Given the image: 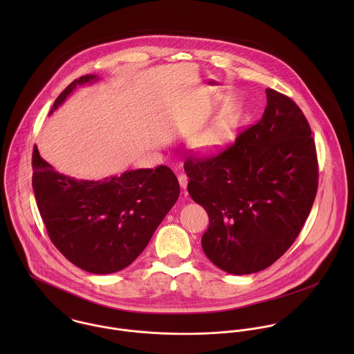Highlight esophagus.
<instances>
[{"mask_svg":"<svg viewBox=\"0 0 354 354\" xmlns=\"http://www.w3.org/2000/svg\"><path fill=\"white\" fill-rule=\"evenodd\" d=\"M178 183H180L183 189H187V187H188V177L185 174H180L178 176Z\"/></svg>","mask_w":354,"mask_h":354,"instance_id":"obj_1","label":"esophagus"}]
</instances>
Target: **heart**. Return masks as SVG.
<instances>
[{
  "instance_id": "obj_1",
  "label": "heart",
  "mask_w": 354,
  "mask_h": 354,
  "mask_svg": "<svg viewBox=\"0 0 354 354\" xmlns=\"http://www.w3.org/2000/svg\"><path fill=\"white\" fill-rule=\"evenodd\" d=\"M227 135V129L223 125L214 127L208 132H205L196 143V149L201 152H211L218 150L225 142Z\"/></svg>"
}]
</instances>
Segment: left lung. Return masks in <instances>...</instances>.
<instances>
[{"label":"left lung","mask_w":354,"mask_h":354,"mask_svg":"<svg viewBox=\"0 0 354 354\" xmlns=\"http://www.w3.org/2000/svg\"><path fill=\"white\" fill-rule=\"evenodd\" d=\"M266 97L261 120L234 145L184 165L188 192L209 218L203 251L234 275L261 271L290 248L317 191L316 149L303 111L272 88Z\"/></svg>","instance_id":"1"}]
</instances>
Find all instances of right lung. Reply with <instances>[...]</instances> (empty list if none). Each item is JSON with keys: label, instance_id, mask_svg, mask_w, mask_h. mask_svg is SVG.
Masks as SVG:
<instances>
[{"label": "right lung", "instance_id": "add662e5", "mask_svg": "<svg viewBox=\"0 0 354 354\" xmlns=\"http://www.w3.org/2000/svg\"><path fill=\"white\" fill-rule=\"evenodd\" d=\"M97 75L72 82L55 100L51 115L77 86L94 84ZM32 188L48 234L71 263L91 274H113L145 251L153 232L180 196L167 166L127 170L100 181L77 180L54 170L32 152Z\"/></svg>", "mask_w": 354, "mask_h": 354}]
</instances>
